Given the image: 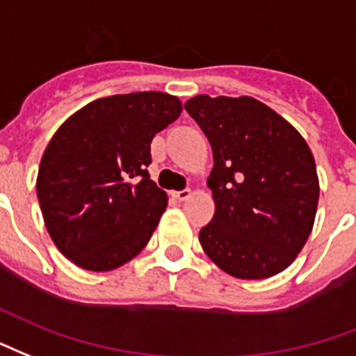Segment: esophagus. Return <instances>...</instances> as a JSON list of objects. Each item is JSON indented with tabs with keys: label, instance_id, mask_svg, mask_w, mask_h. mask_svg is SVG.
Masks as SVG:
<instances>
[{
	"label": "esophagus",
	"instance_id": "34e87169",
	"mask_svg": "<svg viewBox=\"0 0 356 356\" xmlns=\"http://www.w3.org/2000/svg\"><path fill=\"white\" fill-rule=\"evenodd\" d=\"M172 197H175V199H178V201H188L189 197H191V189H181V191H175V193H172Z\"/></svg>",
	"mask_w": 356,
	"mask_h": 356
}]
</instances>
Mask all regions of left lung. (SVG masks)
Masks as SVG:
<instances>
[{"label": "left lung", "mask_w": 356, "mask_h": 356, "mask_svg": "<svg viewBox=\"0 0 356 356\" xmlns=\"http://www.w3.org/2000/svg\"><path fill=\"white\" fill-rule=\"evenodd\" d=\"M214 155V218L199 232L204 254L225 273L258 281L286 269L315 224L318 176L307 142L250 96L199 95L184 104Z\"/></svg>", "instance_id": "left-lung-1"}]
</instances>
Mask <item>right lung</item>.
Wrapping results in <instances>:
<instances>
[{"instance_id":"1","label":"right lung","mask_w":356,"mask_h":356,"mask_svg":"<svg viewBox=\"0 0 356 356\" xmlns=\"http://www.w3.org/2000/svg\"><path fill=\"white\" fill-rule=\"evenodd\" d=\"M180 113L167 92L113 95L54 132L35 188L47 232L75 266L111 271L147 245L168 203L147 175L152 140Z\"/></svg>"}]
</instances>
